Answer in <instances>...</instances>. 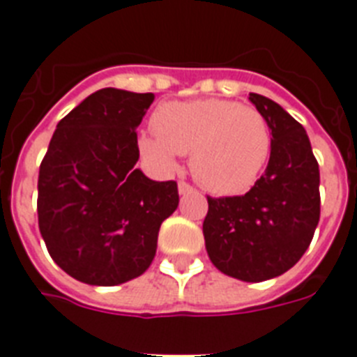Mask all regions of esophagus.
I'll return each instance as SVG.
<instances>
[{"label": "esophagus", "instance_id": "esophagus-1", "mask_svg": "<svg viewBox=\"0 0 357 357\" xmlns=\"http://www.w3.org/2000/svg\"><path fill=\"white\" fill-rule=\"evenodd\" d=\"M191 191H193V185H190L188 182H178V193L181 195H188Z\"/></svg>", "mask_w": 357, "mask_h": 357}]
</instances>
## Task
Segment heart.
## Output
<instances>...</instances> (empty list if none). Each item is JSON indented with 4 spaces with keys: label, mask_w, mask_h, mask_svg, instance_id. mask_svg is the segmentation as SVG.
<instances>
[{
    "label": "heart",
    "mask_w": 357,
    "mask_h": 357,
    "mask_svg": "<svg viewBox=\"0 0 357 357\" xmlns=\"http://www.w3.org/2000/svg\"><path fill=\"white\" fill-rule=\"evenodd\" d=\"M157 132H142L138 147L158 172L173 173L190 155L191 175L215 195L250 190L266 166L272 132L257 109L229 100L167 102L153 114Z\"/></svg>",
    "instance_id": "heart-1"
}]
</instances>
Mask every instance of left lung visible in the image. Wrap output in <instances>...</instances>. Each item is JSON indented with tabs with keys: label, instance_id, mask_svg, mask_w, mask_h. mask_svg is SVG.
Listing matches in <instances>:
<instances>
[{
	"label": "left lung",
	"instance_id": "1",
	"mask_svg": "<svg viewBox=\"0 0 357 357\" xmlns=\"http://www.w3.org/2000/svg\"><path fill=\"white\" fill-rule=\"evenodd\" d=\"M266 119L272 151L246 195L208 197L206 252L222 273L261 282L288 272L310 246L319 222V166L305 128L273 100L250 93Z\"/></svg>",
	"mask_w": 357,
	"mask_h": 357
}]
</instances>
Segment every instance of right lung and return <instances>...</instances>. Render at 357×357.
Segmentation results:
<instances>
[{
	"label": "right lung",
	"instance_id": "obj_1",
	"mask_svg": "<svg viewBox=\"0 0 357 357\" xmlns=\"http://www.w3.org/2000/svg\"><path fill=\"white\" fill-rule=\"evenodd\" d=\"M153 100L105 87L56 126L38 176V226L52 261L76 281L116 287L142 275L178 206L175 181L137 167L135 129Z\"/></svg>",
	"mask_w": 357,
	"mask_h": 357
}]
</instances>
